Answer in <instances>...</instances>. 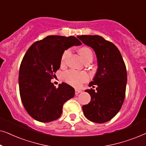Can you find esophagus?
I'll return each instance as SVG.
<instances>
[{
  "label": "esophagus",
  "instance_id": "esophagus-1",
  "mask_svg": "<svg viewBox=\"0 0 146 146\" xmlns=\"http://www.w3.org/2000/svg\"><path fill=\"white\" fill-rule=\"evenodd\" d=\"M82 92V90H78V89H76L75 90V94L76 95H78V94L81 93Z\"/></svg>",
  "mask_w": 146,
  "mask_h": 146
}]
</instances>
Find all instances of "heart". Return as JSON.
Here are the masks:
<instances>
[{"mask_svg": "<svg viewBox=\"0 0 146 146\" xmlns=\"http://www.w3.org/2000/svg\"><path fill=\"white\" fill-rule=\"evenodd\" d=\"M71 49L68 48L64 52L61 57V63L64 64L67 58L70 55ZM79 54L84 62L92 61L93 60V52L92 50L88 47L83 46L79 49ZM64 79L70 84L74 86L78 87L82 82L86 81L88 79V76L84 72H80L73 70H68L64 74Z\"/></svg>", "mask_w": 146, "mask_h": 146, "instance_id": "obj_1", "label": "heart"}]
</instances>
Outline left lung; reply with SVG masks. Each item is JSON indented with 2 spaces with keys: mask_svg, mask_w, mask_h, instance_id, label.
Masks as SVG:
<instances>
[{
  "mask_svg": "<svg viewBox=\"0 0 146 146\" xmlns=\"http://www.w3.org/2000/svg\"><path fill=\"white\" fill-rule=\"evenodd\" d=\"M77 38L91 47L97 58L98 69L86 90L91 100L84 105L85 117L96 123H104L118 113L125 98L127 83L126 68L118 48L98 35H82Z\"/></svg>",
  "mask_w": 146,
  "mask_h": 146,
  "instance_id": "1",
  "label": "left lung"
}]
</instances>
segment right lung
<instances>
[{"label": "right lung", "instance_id": "obj_1", "mask_svg": "<svg viewBox=\"0 0 146 146\" xmlns=\"http://www.w3.org/2000/svg\"><path fill=\"white\" fill-rule=\"evenodd\" d=\"M81 44L75 36H48L33 44L24 56L19 70L20 95L25 110L36 120L46 123L59 118L64 104L74 96L71 86L63 82L56 88L51 79L60 68L64 50Z\"/></svg>", "mask_w": 146, "mask_h": 146}]
</instances>
